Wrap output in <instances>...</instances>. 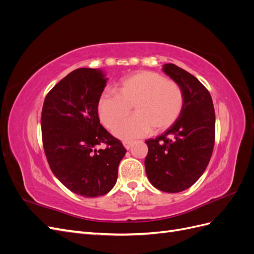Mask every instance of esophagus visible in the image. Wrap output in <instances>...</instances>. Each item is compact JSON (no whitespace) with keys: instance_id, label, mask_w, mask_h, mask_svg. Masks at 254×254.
<instances>
[{"instance_id":"34e87169","label":"esophagus","mask_w":254,"mask_h":254,"mask_svg":"<svg viewBox=\"0 0 254 254\" xmlns=\"http://www.w3.org/2000/svg\"><path fill=\"white\" fill-rule=\"evenodd\" d=\"M132 144H133V141H124V142H123V145H124V147L126 149H130V147H131Z\"/></svg>"}]
</instances>
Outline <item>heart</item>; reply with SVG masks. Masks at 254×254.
<instances>
[{"mask_svg":"<svg viewBox=\"0 0 254 254\" xmlns=\"http://www.w3.org/2000/svg\"><path fill=\"white\" fill-rule=\"evenodd\" d=\"M118 93H103L98 98L97 111L102 124L112 128L128 114H135L120 122L112 130L120 139L130 140L171 127L179 118L184 106L180 84L151 71L136 72L123 78Z\"/></svg>","mask_w":254,"mask_h":254,"instance_id":"heart-1","label":"heart"}]
</instances>
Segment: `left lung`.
<instances>
[{
    "instance_id": "8db88e82",
    "label": "left lung",
    "mask_w": 254,
    "mask_h": 254,
    "mask_svg": "<svg viewBox=\"0 0 254 254\" xmlns=\"http://www.w3.org/2000/svg\"><path fill=\"white\" fill-rule=\"evenodd\" d=\"M163 72L183 90L181 114L166 131L145 141V170L150 183L166 193H178L200 178L215 143V111L210 92L195 76L173 64Z\"/></svg>"
}]
</instances>
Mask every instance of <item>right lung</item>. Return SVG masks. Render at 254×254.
<instances>
[{"mask_svg":"<svg viewBox=\"0 0 254 254\" xmlns=\"http://www.w3.org/2000/svg\"><path fill=\"white\" fill-rule=\"evenodd\" d=\"M107 78L101 70L77 68L47 95L41 114L43 148L57 179L82 197L111 190L126 149L101 125L97 103ZM105 143L104 150H96Z\"/></svg>","mask_w":254,"mask_h":254,"instance_id":"obj_1","label":"right lung"}]
</instances>
